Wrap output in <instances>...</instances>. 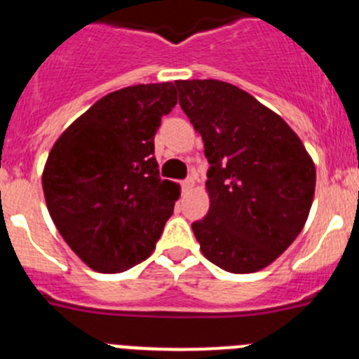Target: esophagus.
Listing matches in <instances>:
<instances>
[{
	"label": "esophagus",
	"mask_w": 359,
	"mask_h": 359,
	"mask_svg": "<svg viewBox=\"0 0 359 359\" xmlns=\"http://www.w3.org/2000/svg\"><path fill=\"white\" fill-rule=\"evenodd\" d=\"M194 183H196V177L194 176H189V177H187V180H183V182H182V189L183 190H190V189H192V187H194Z\"/></svg>",
	"instance_id": "esophagus-1"
}]
</instances>
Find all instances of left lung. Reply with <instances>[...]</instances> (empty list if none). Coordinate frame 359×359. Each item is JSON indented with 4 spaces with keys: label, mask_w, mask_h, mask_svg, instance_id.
Returning a JSON list of instances; mask_svg holds the SVG:
<instances>
[{
    "label": "left lung",
    "mask_w": 359,
    "mask_h": 359,
    "mask_svg": "<svg viewBox=\"0 0 359 359\" xmlns=\"http://www.w3.org/2000/svg\"><path fill=\"white\" fill-rule=\"evenodd\" d=\"M174 84L210 163V208L192 223L203 255L230 273L259 271L302 231L315 163L297 133L237 86L214 79Z\"/></svg>",
    "instance_id": "left-lung-1"
}]
</instances>
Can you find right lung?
<instances>
[{"instance_id": "1", "label": "right lung", "mask_w": 359, "mask_h": 359, "mask_svg": "<svg viewBox=\"0 0 359 359\" xmlns=\"http://www.w3.org/2000/svg\"><path fill=\"white\" fill-rule=\"evenodd\" d=\"M177 102L172 82L136 84L93 104L59 136L43 170L52 221L98 273L145 261L174 212L180 185L161 180L154 135Z\"/></svg>"}]
</instances>
